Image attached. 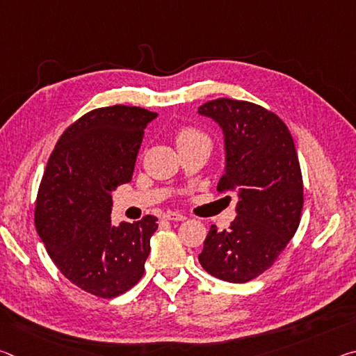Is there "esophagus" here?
I'll return each instance as SVG.
<instances>
[{"mask_svg":"<svg viewBox=\"0 0 356 356\" xmlns=\"http://www.w3.org/2000/svg\"><path fill=\"white\" fill-rule=\"evenodd\" d=\"M165 220H170V221H184L185 220V215L179 213V212H166L163 215Z\"/></svg>","mask_w":356,"mask_h":356,"instance_id":"obj_1","label":"esophagus"}]
</instances>
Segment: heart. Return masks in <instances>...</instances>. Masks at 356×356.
Listing matches in <instances>:
<instances>
[{"label":"heart","mask_w":356,"mask_h":356,"mask_svg":"<svg viewBox=\"0 0 356 356\" xmlns=\"http://www.w3.org/2000/svg\"><path fill=\"white\" fill-rule=\"evenodd\" d=\"M197 140H207V136L202 134V131L191 129V127H184L180 129L176 134V143L177 144H184V143H191V141H197Z\"/></svg>","instance_id":"1"}]
</instances>
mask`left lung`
<instances>
[{
	"label": "left lung",
	"mask_w": 356,
	"mask_h": 356,
	"mask_svg": "<svg viewBox=\"0 0 356 356\" xmlns=\"http://www.w3.org/2000/svg\"><path fill=\"white\" fill-rule=\"evenodd\" d=\"M220 125L225 171L218 191L237 193L236 220L215 225L197 259L215 278L246 282L270 268L293 237L303 207V179L292 135L275 113L251 102L218 99L197 108Z\"/></svg>",
	"instance_id": "8db88e82"
}]
</instances>
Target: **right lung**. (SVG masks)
I'll use <instances>...</instances> for the list:
<instances>
[{"label": "right lung", "instance_id": "right-lung-1", "mask_svg": "<svg viewBox=\"0 0 356 356\" xmlns=\"http://www.w3.org/2000/svg\"><path fill=\"white\" fill-rule=\"evenodd\" d=\"M159 116L140 106L97 108L72 124L48 160L35 229L70 282L102 298L141 280L156 218L111 222V193L131 180L144 129Z\"/></svg>", "mask_w": 356, "mask_h": 356}]
</instances>
